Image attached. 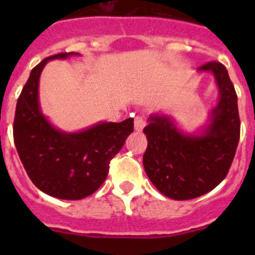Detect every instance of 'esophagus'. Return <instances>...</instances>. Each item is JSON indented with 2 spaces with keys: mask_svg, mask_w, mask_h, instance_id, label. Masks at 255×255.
<instances>
[{
  "mask_svg": "<svg viewBox=\"0 0 255 255\" xmlns=\"http://www.w3.org/2000/svg\"><path fill=\"white\" fill-rule=\"evenodd\" d=\"M144 125H145V120H144L143 117L141 116H136L134 119V128L136 131H141L144 128Z\"/></svg>",
  "mask_w": 255,
  "mask_h": 255,
  "instance_id": "1",
  "label": "esophagus"
}]
</instances>
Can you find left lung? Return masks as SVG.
Instances as JSON below:
<instances>
[{"instance_id": "left-lung-1", "label": "left lung", "mask_w": 255, "mask_h": 255, "mask_svg": "<svg viewBox=\"0 0 255 255\" xmlns=\"http://www.w3.org/2000/svg\"><path fill=\"white\" fill-rule=\"evenodd\" d=\"M198 71L211 73L218 88V102L202 131L184 132L163 114L150 115L143 130L144 170L159 193L175 200L213 190L226 177L240 138L238 96L226 67L212 61Z\"/></svg>"}]
</instances>
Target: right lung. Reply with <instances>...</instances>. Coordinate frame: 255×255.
Returning a JSON list of instances; mask_svg holds the SVG:
<instances>
[{"mask_svg":"<svg viewBox=\"0 0 255 255\" xmlns=\"http://www.w3.org/2000/svg\"><path fill=\"white\" fill-rule=\"evenodd\" d=\"M65 52L44 58L31 70L16 103L13 141L28 176L51 197L78 200L93 194L107 177L110 161L134 131V120L101 121L82 131L66 132L52 125L39 105V78L51 60L78 56Z\"/></svg>","mask_w":255,"mask_h":255,"instance_id":"right-lung-1","label":"right lung"}]
</instances>
